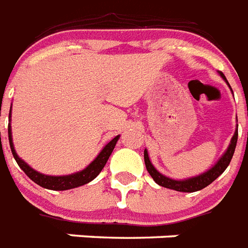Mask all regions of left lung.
Listing matches in <instances>:
<instances>
[{
  "instance_id": "1",
  "label": "left lung",
  "mask_w": 248,
  "mask_h": 248,
  "mask_svg": "<svg viewBox=\"0 0 248 248\" xmlns=\"http://www.w3.org/2000/svg\"><path fill=\"white\" fill-rule=\"evenodd\" d=\"M220 76L227 81V78H225V76H224L223 73H220ZM237 139H238V131L234 132V135L232 138L231 145L228 147L227 152L224 153V155L220 158L219 162L216 163L211 170H208L207 172L202 173L200 176L188 179V180H172V179H170V177L163 176L162 173H159L158 171L153 167L151 161H149L147 149L144 151V162H145V167H147L148 172L151 173V176L153 177V180H155L158 185L163 186V188L173 189V190H177V192H197V190H201V189L206 188L207 185L211 184L212 181L216 180V179L225 171V169H227L228 166H229V163H231L232 157L234 155L235 145H237Z\"/></svg>"
}]
</instances>
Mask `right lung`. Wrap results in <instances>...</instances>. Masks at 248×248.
Segmentation results:
<instances>
[{
	"instance_id": "obj_1",
	"label": "right lung",
	"mask_w": 248,
	"mask_h": 248,
	"mask_svg": "<svg viewBox=\"0 0 248 248\" xmlns=\"http://www.w3.org/2000/svg\"><path fill=\"white\" fill-rule=\"evenodd\" d=\"M11 113V110H10ZM120 136H116L114 139H112L107 145L104 147V149L99 153L96 158L93 159V162L90 163L85 170L79 171L77 173H72V175H68V176H47V175H42V173L37 172L32 167H29L24 161H21L17 155L15 153V149H14L13 145V138H11V126L9 124V141H10V148H11V152H13V155L16 163L20 166V169L25 172V175L33 180L36 184H38L42 188L51 189V190H68V189L77 188V186H81V185H85L87 183H90L91 180H93L95 177L100 173V171L103 170V167L105 166L108 158L112 155L113 149L116 147L117 140H118Z\"/></svg>"
}]
</instances>
